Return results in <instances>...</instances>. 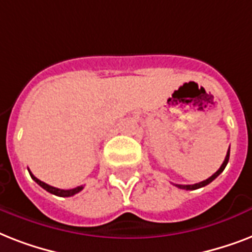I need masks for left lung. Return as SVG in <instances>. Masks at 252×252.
Segmentation results:
<instances>
[{"label":"left lung","mask_w":252,"mask_h":252,"mask_svg":"<svg viewBox=\"0 0 252 252\" xmlns=\"http://www.w3.org/2000/svg\"><path fill=\"white\" fill-rule=\"evenodd\" d=\"M229 157H230V146H229V150H227V153H226V157H225V161H223V163L221 165V167L217 170V171L213 174V175L211 176V178H208L207 180H203V182H200V183H196V184H187V186H184V184H175L176 187L180 188V189H197V188H201L204 187V186H207V184H209L211 182H213V180L217 178V176L221 174V172L223 171V168L226 167L227 165V162H229Z\"/></svg>","instance_id":"obj_1"}]
</instances>
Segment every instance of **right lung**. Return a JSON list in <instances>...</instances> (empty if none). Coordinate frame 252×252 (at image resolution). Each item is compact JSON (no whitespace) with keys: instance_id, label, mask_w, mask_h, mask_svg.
Listing matches in <instances>:
<instances>
[{"instance_id":"add662e5","label":"right lung","mask_w":252,"mask_h":252,"mask_svg":"<svg viewBox=\"0 0 252 252\" xmlns=\"http://www.w3.org/2000/svg\"><path fill=\"white\" fill-rule=\"evenodd\" d=\"M29 172H30V175H31V178H32V179L35 180V182H36V183L39 184L41 188H44L45 191H48L49 193H53V195L60 196V197H69V196L76 195V193H78V192L84 189V187H82V186H80V187L73 188V189H60V188L52 187V186H49V184H47V183H44V182L39 180L36 176L32 175V172L30 171V170H29Z\"/></svg>"}]
</instances>
